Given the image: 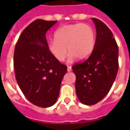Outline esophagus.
<instances>
[{"instance_id": "esophagus-1", "label": "esophagus", "mask_w": 130, "mask_h": 130, "mask_svg": "<svg viewBox=\"0 0 130 130\" xmlns=\"http://www.w3.org/2000/svg\"><path fill=\"white\" fill-rule=\"evenodd\" d=\"M71 71H72V67H68L67 72H71Z\"/></svg>"}]
</instances>
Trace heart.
Returning <instances> with one entry per match:
<instances>
[{
    "instance_id": "1",
    "label": "heart",
    "mask_w": 130,
    "mask_h": 130,
    "mask_svg": "<svg viewBox=\"0 0 130 130\" xmlns=\"http://www.w3.org/2000/svg\"><path fill=\"white\" fill-rule=\"evenodd\" d=\"M55 40L49 42L47 48L53 57L63 61L68 53L69 61L75 57L79 60L90 56L95 45V32L90 25L83 23L69 24L58 29L54 34Z\"/></svg>"
}]
</instances>
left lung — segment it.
<instances>
[{"label": "left lung", "instance_id": "obj_1", "mask_svg": "<svg viewBox=\"0 0 130 130\" xmlns=\"http://www.w3.org/2000/svg\"><path fill=\"white\" fill-rule=\"evenodd\" d=\"M92 20L96 27L93 51L85 61L72 67L76 93L85 105H94L107 95L119 69V48L113 33L101 20Z\"/></svg>", "mask_w": 130, "mask_h": 130}]
</instances>
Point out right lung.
<instances>
[{
    "mask_svg": "<svg viewBox=\"0 0 130 130\" xmlns=\"http://www.w3.org/2000/svg\"><path fill=\"white\" fill-rule=\"evenodd\" d=\"M57 21L37 19L24 29L15 46L16 79L28 101L39 107L54 105L67 67L53 57L45 34Z\"/></svg>",
    "mask_w": 130,
    "mask_h": 130,
    "instance_id": "1",
    "label": "right lung"
}]
</instances>
